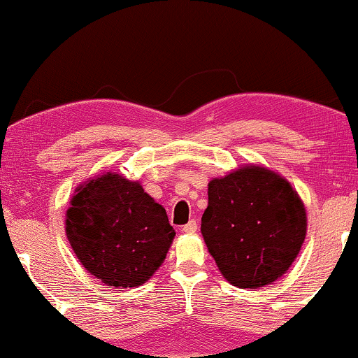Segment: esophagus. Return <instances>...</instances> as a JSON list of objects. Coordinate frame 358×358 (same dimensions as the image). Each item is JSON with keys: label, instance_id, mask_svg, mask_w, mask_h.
Instances as JSON below:
<instances>
[{"label": "esophagus", "instance_id": "obj_1", "mask_svg": "<svg viewBox=\"0 0 358 358\" xmlns=\"http://www.w3.org/2000/svg\"><path fill=\"white\" fill-rule=\"evenodd\" d=\"M196 229H198V223L196 221H189L188 224H185L183 228H182V231L183 233H187V234H193V233H196Z\"/></svg>", "mask_w": 358, "mask_h": 358}]
</instances>
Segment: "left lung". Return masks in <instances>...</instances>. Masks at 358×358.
I'll list each match as a JSON object with an SVG mask.
<instances>
[{
  "mask_svg": "<svg viewBox=\"0 0 358 358\" xmlns=\"http://www.w3.org/2000/svg\"><path fill=\"white\" fill-rule=\"evenodd\" d=\"M307 233L299 193L278 171L243 165L208 183L201 234L220 273L239 289H259L287 273Z\"/></svg>",
  "mask_w": 358,
  "mask_h": 358,
  "instance_id": "8db88e82",
  "label": "left lung"
}]
</instances>
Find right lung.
I'll list each match as a JSON object with an SVG mask.
<instances>
[{"mask_svg":"<svg viewBox=\"0 0 358 358\" xmlns=\"http://www.w3.org/2000/svg\"><path fill=\"white\" fill-rule=\"evenodd\" d=\"M175 229L140 182L115 171L85 180L66 211V236L80 264L106 286L145 284L165 261Z\"/></svg>","mask_w":358,"mask_h":358,"instance_id":"1","label":"right lung"}]
</instances>
